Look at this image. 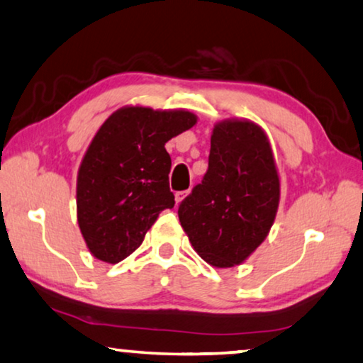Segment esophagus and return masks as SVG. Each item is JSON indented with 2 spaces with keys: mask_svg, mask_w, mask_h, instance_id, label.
I'll list each match as a JSON object with an SVG mask.
<instances>
[{
  "mask_svg": "<svg viewBox=\"0 0 363 363\" xmlns=\"http://www.w3.org/2000/svg\"><path fill=\"white\" fill-rule=\"evenodd\" d=\"M188 194H189V189H186V191H178V193H175V201H177V204H180L182 201L188 196Z\"/></svg>",
  "mask_w": 363,
  "mask_h": 363,
  "instance_id": "34e87169",
  "label": "esophagus"
}]
</instances>
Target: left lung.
<instances>
[{
  "label": "left lung",
  "mask_w": 363,
  "mask_h": 363,
  "mask_svg": "<svg viewBox=\"0 0 363 363\" xmlns=\"http://www.w3.org/2000/svg\"><path fill=\"white\" fill-rule=\"evenodd\" d=\"M281 180L269 138L247 118L217 121L209 169L178 208L189 243L206 263L233 267L247 261L274 224Z\"/></svg>",
  "instance_id": "obj_1"
}]
</instances>
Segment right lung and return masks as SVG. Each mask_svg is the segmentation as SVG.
<instances>
[{
	"label": "right lung",
	"mask_w": 363,
	"mask_h": 363,
	"mask_svg": "<svg viewBox=\"0 0 363 363\" xmlns=\"http://www.w3.org/2000/svg\"><path fill=\"white\" fill-rule=\"evenodd\" d=\"M196 121L185 108L125 105L99 128L76 180L77 224L92 256L120 263L141 247L159 214L174 208L165 143Z\"/></svg>",
	"instance_id": "right-lung-1"
}]
</instances>
